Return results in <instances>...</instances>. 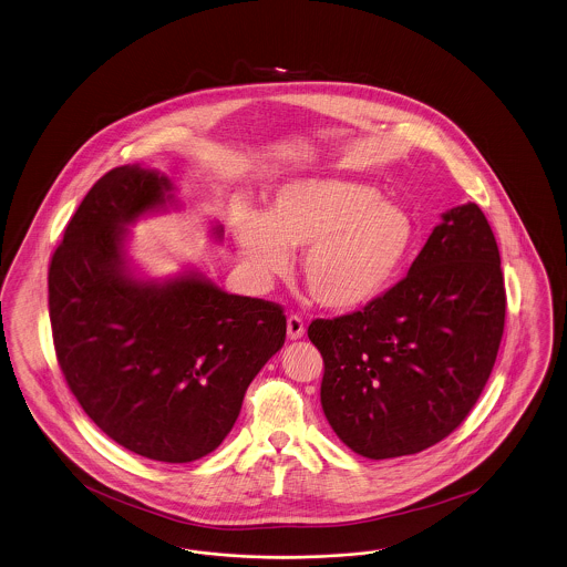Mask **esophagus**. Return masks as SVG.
Here are the masks:
<instances>
[{
    "label": "esophagus",
    "mask_w": 567,
    "mask_h": 567,
    "mask_svg": "<svg viewBox=\"0 0 567 567\" xmlns=\"http://www.w3.org/2000/svg\"><path fill=\"white\" fill-rule=\"evenodd\" d=\"M303 320L297 317V315H291V317L287 318V336H289V340H301L303 338Z\"/></svg>",
    "instance_id": "34e87169"
}]
</instances>
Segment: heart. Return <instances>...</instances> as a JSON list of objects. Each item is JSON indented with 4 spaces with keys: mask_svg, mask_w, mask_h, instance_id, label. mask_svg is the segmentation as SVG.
I'll return each instance as SVG.
<instances>
[{
    "mask_svg": "<svg viewBox=\"0 0 567 567\" xmlns=\"http://www.w3.org/2000/svg\"><path fill=\"white\" fill-rule=\"evenodd\" d=\"M240 257L255 278L291 268L318 306L350 312L371 303L401 268L413 240L408 213L363 183L301 179L274 192L264 215L240 208L231 219Z\"/></svg>",
    "mask_w": 567,
    "mask_h": 567,
    "instance_id": "heart-1",
    "label": "heart"
}]
</instances>
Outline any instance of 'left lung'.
<instances>
[{
  "instance_id": "left-lung-1",
  "label": "left lung",
  "mask_w": 567,
  "mask_h": 567,
  "mask_svg": "<svg viewBox=\"0 0 567 567\" xmlns=\"http://www.w3.org/2000/svg\"><path fill=\"white\" fill-rule=\"evenodd\" d=\"M506 317L494 231L475 203L441 215L408 276L361 312L308 327L333 432L371 460L424 452L475 408Z\"/></svg>"
}]
</instances>
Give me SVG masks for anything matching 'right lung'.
<instances>
[{"label": "right lung", "instance_id": "add662e5", "mask_svg": "<svg viewBox=\"0 0 567 567\" xmlns=\"http://www.w3.org/2000/svg\"><path fill=\"white\" fill-rule=\"evenodd\" d=\"M177 206L166 175L117 166L78 206L48 270L54 350L73 396L117 445L168 464L224 443L287 336L278 303L226 293L200 270L136 276L128 226ZM221 231L213 227L217 240Z\"/></svg>", "mask_w": 567, "mask_h": 567}]
</instances>
